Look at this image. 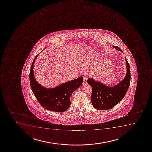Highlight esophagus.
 Segmentation results:
<instances>
[{"label": "esophagus", "mask_w": 152, "mask_h": 152, "mask_svg": "<svg viewBox=\"0 0 152 152\" xmlns=\"http://www.w3.org/2000/svg\"><path fill=\"white\" fill-rule=\"evenodd\" d=\"M87 80H88V78H87V77L86 76H84L83 77V85H86V84H87Z\"/></svg>", "instance_id": "1"}]
</instances>
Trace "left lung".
Segmentation results:
<instances>
[{"mask_svg": "<svg viewBox=\"0 0 152 152\" xmlns=\"http://www.w3.org/2000/svg\"><path fill=\"white\" fill-rule=\"evenodd\" d=\"M113 47L122 51L118 46ZM127 74L123 80L113 87H108L93 78L88 79V83L92 88L91 103L95 108L98 110H108L112 108L121 102L126 94L130 84V68L126 58Z\"/></svg>", "mask_w": 152, "mask_h": 152, "instance_id": "1", "label": "left lung"}]
</instances>
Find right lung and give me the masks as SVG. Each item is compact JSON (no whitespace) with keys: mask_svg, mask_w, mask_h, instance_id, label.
I'll return each mask as SVG.
<instances>
[{"mask_svg":"<svg viewBox=\"0 0 152 152\" xmlns=\"http://www.w3.org/2000/svg\"><path fill=\"white\" fill-rule=\"evenodd\" d=\"M31 66L29 80L31 88L39 103L45 109L57 113L66 111L71 104L70 97L76 89L82 86L83 77L66 82L53 88H47L39 84L34 76V64Z\"/></svg>","mask_w":152,"mask_h":152,"instance_id":"right-lung-1","label":"right lung"}]
</instances>
